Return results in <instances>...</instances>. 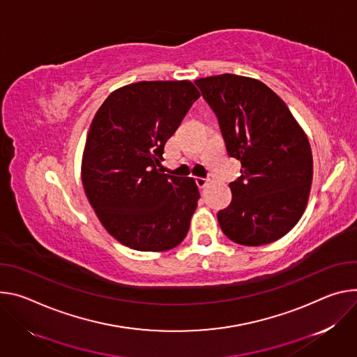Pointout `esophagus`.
<instances>
[{
  "mask_svg": "<svg viewBox=\"0 0 357 357\" xmlns=\"http://www.w3.org/2000/svg\"><path fill=\"white\" fill-rule=\"evenodd\" d=\"M195 183H197V185H199L200 188H204V187L208 184V178H204V177H195Z\"/></svg>",
  "mask_w": 357,
  "mask_h": 357,
  "instance_id": "1",
  "label": "esophagus"
}]
</instances>
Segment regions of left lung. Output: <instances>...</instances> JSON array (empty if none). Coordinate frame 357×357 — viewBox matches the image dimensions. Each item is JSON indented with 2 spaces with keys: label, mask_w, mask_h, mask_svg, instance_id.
<instances>
[{
  "label": "left lung",
  "mask_w": 357,
  "mask_h": 357,
  "mask_svg": "<svg viewBox=\"0 0 357 357\" xmlns=\"http://www.w3.org/2000/svg\"><path fill=\"white\" fill-rule=\"evenodd\" d=\"M194 84L218 117L228 155L241 162V176L229 183L232 202L217 215L222 232L247 247L282 238L309 200L313 158L306 133L258 79L224 73Z\"/></svg>",
  "instance_id": "1"
}]
</instances>
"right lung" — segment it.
<instances>
[{
  "label": "right lung",
  "mask_w": 357,
  "mask_h": 357,
  "mask_svg": "<svg viewBox=\"0 0 357 357\" xmlns=\"http://www.w3.org/2000/svg\"><path fill=\"white\" fill-rule=\"evenodd\" d=\"M199 98L190 81H142L113 91L93 117L82 184L102 225L129 248L160 252L185 238L199 187L160 167L166 142Z\"/></svg>",
  "instance_id": "obj_1"
}]
</instances>
